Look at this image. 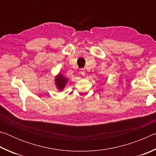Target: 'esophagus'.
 I'll list each match as a JSON object with an SVG mask.
<instances>
[{
  "label": "esophagus",
  "mask_w": 156,
  "mask_h": 156,
  "mask_svg": "<svg viewBox=\"0 0 156 156\" xmlns=\"http://www.w3.org/2000/svg\"><path fill=\"white\" fill-rule=\"evenodd\" d=\"M80 73L83 76H84V75H85V70H84V69H80Z\"/></svg>",
  "instance_id": "34e87169"
}]
</instances>
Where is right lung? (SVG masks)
<instances>
[{
  "instance_id": "right-lung-1",
  "label": "right lung",
  "mask_w": 156,
  "mask_h": 156,
  "mask_svg": "<svg viewBox=\"0 0 156 156\" xmlns=\"http://www.w3.org/2000/svg\"><path fill=\"white\" fill-rule=\"evenodd\" d=\"M67 82V79L65 78L64 76L61 74H59L56 78V84L57 87L58 88V89H60V90H61V89L64 88V87Z\"/></svg>"
}]
</instances>
